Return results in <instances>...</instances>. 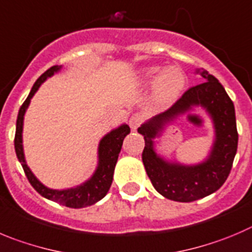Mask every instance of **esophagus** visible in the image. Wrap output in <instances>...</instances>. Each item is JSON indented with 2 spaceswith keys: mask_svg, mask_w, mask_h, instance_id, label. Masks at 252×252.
Segmentation results:
<instances>
[{
  "mask_svg": "<svg viewBox=\"0 0 252 252\" xmlns=\"http://www.w3.org/2000/svg\"><path fill=\"white\" fill-rule=\"evenodd\" d=\"M143 123V115L139 113H135L129 118V126L131 128V130H137L140 126V124Z\"/></svg>",
  "mask_w": 252,
  "mask_h": 252,
  "instance_id": "34e87169",
  "label": "esophagus"
}]
</instances>
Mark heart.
Instances as JSON below:
<instances>
[{"label": "heart", "instance_id": "obj_1", "mask_svg": "<svg viewBox=\"0 0 252 252\" xmlns=\"http://www.w3.org/2000/svg\"><path fill=\"white\" fill-rule=\"evenodd\" d=\"M137 81L140 84L154 83L153 98L158 104L166 105L180 97L187 84V77L182 69L176 67L164 69L159 65H150L138 72Z\"/></svg>", "mask_w": 252, "mask_h": 252}]
</instances>
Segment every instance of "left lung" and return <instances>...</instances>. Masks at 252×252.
<instances>
[{
  "label": "left lung",
  "instance_id": "1",
  "mask_svg": "<svg viewBox=\"0 0 252 252\" xmlns=\"http://www.w3.org/2000/svg\"><path fill=\"white\" fill-rule=\"evenodd\" d=\"M195 73L200 74L203 83L190 88L170 109L138 128L145 140L142 159L153 187L164 197L179 203L199 200L221 188L231 170L239 140L234 103L225 88L208 70L196 69ZM196 109L209 115L214 128L213 144L207 158L200 163L183 164L159 155L156 145L163 130Z\"/></svg>",
  "mask_w": 252,
  "mask_h": 252
}]
</instances>
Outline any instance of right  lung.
<instances>
[{"label": "right lung", "mask_w": 252, "mask_h": 252, "mask_svg": "<svg viewBox=\"0 0 252 252\" xmlns=\"http://www.w3.org/2000/svg\"><path fill=\"white\" fill-rule=\"evenodd\" d=\"M62 65H53L49 69L39 77L31 89L27 99L20 108L17 117V123H16V135H15V149L16 155L18 160L25 170L26 176L31 185L36 189L38 194L48 199V200L55 201V203L61 204V205L68 206L73 209H82L91 206L93 204L102 200L103 197L109 191V188L113 182V174H114L115 164L118 160L119 153H121L122 145H123L124 138L130 133V128L128 124L123 123L117 128L112 129L109 133H107L98 144V163L97 168L92 174L88 180H86L82 184L76 185L73 188H67V189H51L42 184L37 176L32 173L30 166L27 165V161L25 158V152H23V121H25V114L27 112L28 107L32 97L36 92L38 91L39 87L43 82L55 76L56 73L61 72Z\"/></svg>", "instance_id": "obj_1"}]
</instances>
